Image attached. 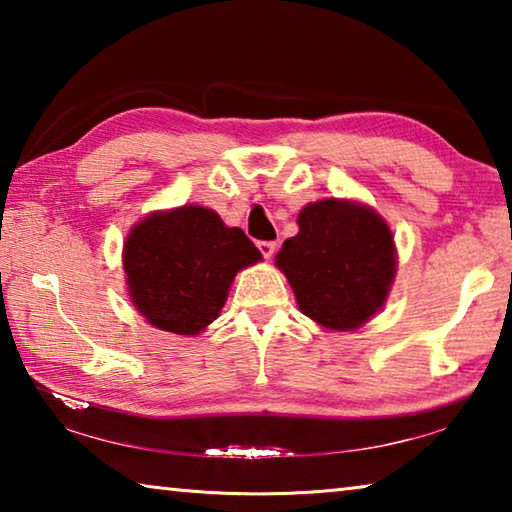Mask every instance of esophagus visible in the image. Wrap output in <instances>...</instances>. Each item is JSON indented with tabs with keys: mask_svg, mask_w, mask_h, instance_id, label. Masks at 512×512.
Returning a JSON list of instances; mask_svg holds the SVG:
<instances>
[{
	"mask_svg": "<svg viewBox=\"0 0 512 512\" xmlns=\"http://www.w3.org/2000/svg\"><path fill=\"white\" fill-rule=\"evenodd\" d=\"M257 248L264 255V259H271L275 255V241H259Z\"/></svg>",
	"mask_w": 512,
	"mask_h": 512,
	"instance_id": "1",
	"label": "esophagus"
}]
</instances>
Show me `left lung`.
<instances>
[{
  "mask_svg": "<svg viewBox=\"0 0 512 512\" xmlns=\"http://www.w3.org/2000/svg\"><path fill=\"white\" fill-rule=\"evenodd\" d=\"M300 232L284 241L277 268L302 314L327 329H354L381 309L395 275V241L368 207L325 198L298 214Z\"/></svg>",
  "mask_w": 512,
  "mask_h": 512,
  "instance_id": "1",
  "label": "left lung"
}]
</instances>
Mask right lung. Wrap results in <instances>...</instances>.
<instances>
[{"label":"right lung","instance_id":"add662e5","mask_svg":"<svg viewBox=\"0 0 512 512\" xmlns=\"http://www.w3.org/2000/svg\"><path fill=\"white\" fill-rule=\"evenodd\" d=\"M262 253L244 230L207 207L185 205L146 216L124 246L128 293L151 325L198 334L216 320L239 268Z\"/></svg>","mask_w":512,"mask_h":512}]
</instances>
